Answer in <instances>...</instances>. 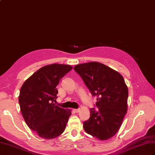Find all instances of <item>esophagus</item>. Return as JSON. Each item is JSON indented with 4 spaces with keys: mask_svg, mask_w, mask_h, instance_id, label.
Wrapping results in <instances>:
<instances>
[{
    "mask_svg": "<svg viewBox=\"0 0 155 155\" xmlns=\"http://www.w3.org/2000/svg\"><path fill=\"white\" fill-rule=\"evenodd\" d=\"M74 111L75 113H79L80 112V109H74Z\"/></svg>",
    "mask_w": 155,
    "mask_h": 155,
    "instance_id": "obj_1",
    "label": "esophagus"
}]
</instances>
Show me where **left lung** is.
Listing matches in <instances>:
<instances>
[{"mask_svg":"<svg viewBox=\"0 0 155 155\" xmlns=\"http://www.w3.org/2000/svg\"><path fill=\"white\" fill-rule=\"evenodd\" d=\"M74 70L80 75L93 96L97 109L83 123L85 132L100 140L112 137L120 129L127 112L128 90L117 71L98 62L79 64Z\"/></svg>","mask_w":155,"mask_h":155,"instance_id":"1","label":"left lung"}]
</instances>
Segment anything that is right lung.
Instances as JSON below:
<instances>
[{"instance_id": "1", "label": "right lung", "mask_w": 155, "mask_h": 155, "mask_svg": "<svg viewBox=\"0 0 155 155\" xmlns=\"http://www.w3.org/2000/svg\"><path fill=\"white\" fill-rule=\"evenodd\" d=\"M73 67L69 65H46L36 71L23 83L19 104L29 128L38 136L50 140L61 135L71 115L70 109L54 104L58 93L56 86Z\"/></svg>"}]
</instances>
